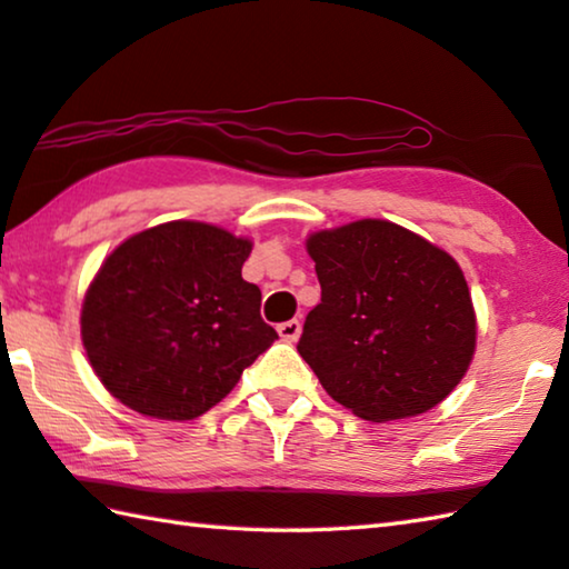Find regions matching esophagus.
<instances>
[{"label": "esophagus", "mask_w": 569, "mask_h": 569, "mask_svg": "<svg viewBox=\"0 0 569 569\" xmlns=\"http://www.w3.org/2000/svg\"><path fill=\"white\" fill-rule=\"evenodd\" d=\"M278 336H281V340H286V343H296L298 336H301V320H286V323H278Z\"/></svg>", "instance_id": "obj_1"}]
</instances>
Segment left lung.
Listing matches in <instances>:
<instances>
[{"instance_id": "1", "label": "left lung", "mask_w": 569, "mask_h": 569, "mask_svg": "<svg viewBox=\"0 0 569 569\" xmlns=\"http://www.w3.org/2000/svg\"><path fill=\"white\" fill-rule=\"evenodd\" d=\"M320 303L298 353L358 418L420 416L475 353V311L456 258L398 223L366 219L308 239Z\"/></svg>"}]
</instances>
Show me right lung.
<instances>
[{"mask_svg": "<svg viewBox=\"0 0 569 569\" xmlns=\"http://www.w3.org/2000/svg\"><path fill=\"white\" fill-rule=\"evenodd\" d=\"M251 241L199 221L123 241L91 281L81 340L101 383L149 418L191 420L221 402L276 330L241 278Z\"/></svg>", "mask_w": 569, "mask_h": 569, "instance_id": "right-lung-1", "label": "right lung"}]
</instances>
